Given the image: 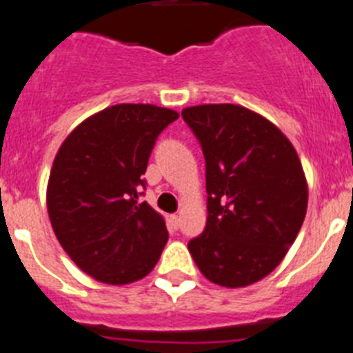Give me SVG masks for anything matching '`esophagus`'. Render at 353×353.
I'll list each match as a JSON object with an SVG mask.
<instances>
[{
	"label": "esophagus",
	"mask_w": 353,
	"mask_h": 353,
	"mask_svg": "<svg viewBox=\"0 0 353 353\" xmlns=\"http://www.w3.org/2000/svg\"><path fill=\"white\" fill-rule=\"evenodd\" d=\"M179 222H181L179 215H170V224L174 230H177V228H179Z\"/></svg>",
	"instance_id": "obj_1"
}]
</instances>
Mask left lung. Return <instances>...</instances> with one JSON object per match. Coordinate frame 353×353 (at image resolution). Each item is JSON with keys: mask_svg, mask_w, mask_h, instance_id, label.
<instances>
[{"mask_svg": "<svg viewBox=\"0 0 353 353\" xmlns=\"http://www.w3.org/2000/svg\"><path fill=\"white\" fill-rule=\"evenodd\" d=\"M206 161L208 219L188 251L210 282L236 289L278 268L303 224L309 186L298 152L259 112L235 103L183 109Z\"/></svg>", "mask_w": 353, "mask_h": 353, "instance_id": "left-lung-1", "label": "left lung"}]
</instances>
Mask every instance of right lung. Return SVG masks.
Masks as SVG:
<instances>
[{"label": "right lung", "mask_w": 353, "mask_h": 353, "mask_svg": "<svg viewBox=\"0 0 353 353\" xmlns=\"http://www.w3.org/2000/svg\"><path fill=\"white\" fill-rule=\"evenodd\" d=\"M177 118L152 103H117L79 123L53 159L46 188L53 233L99 282H138L161 256L165 219L138 195L156 138Z\"/></svg>", "instance_id": "add662e5"}]
</instances>
